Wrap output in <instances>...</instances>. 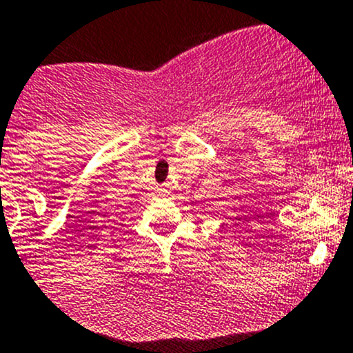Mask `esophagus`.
I'll return each instance as SVG.
<instances>
[{
    "instance_id": "obj_1",
    "label": "esophagus",
    "mask_w": 353,
    "mask_h": 353,
    "mask_svg": "<svg viewBox=\"0 0 353 353\" xmlns=\"http://www.w3.org/2000/svg\"><path fill=\"white\" fill-rule=\"evenodd\" d=\"M160 191H163V190H160Z\"/></svg>"
}]
</instances>
